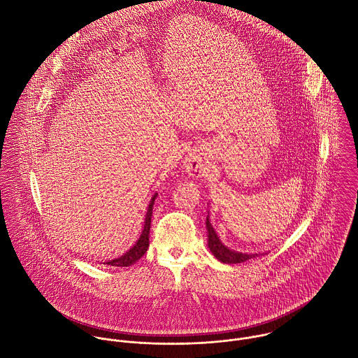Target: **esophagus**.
<instances>
[{
	"mask_svg": "<svg viewBox=\"0 0 358 358\" xmlns=\"http://www.w3.org/2000/svg\"><path fill=\"white\" fill-rule=\"evenodd\" d=\"M184 169L188 176L194 178H201L208 173V162L199 152H192L185 157Z\"/></svg>",
	"mask_w": 358,
	"mask_h": 358,
	"instance_id": "1",
	"label": "esophagus"
}]
</instances>
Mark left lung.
<instances>
[{"label": "left lung", "instance_id": "left-lung-1", "mask_svg": "<svg viewBox=\"0 0 358 358\" xmlns=\"http://www.w3.org/2000/svg\"><path fill=\"white\" fill-rule=\"evenodd\" d=\"M206 229H208V245L212 251V254L223 264H241L248 259H252L258 257L259 254H243L233 250H229L223 243L219 240L215 229L212 227L209 222V216L206 217Z\"/></svg>", "mask_w": 358, "mask_h": 358}]
</instances>
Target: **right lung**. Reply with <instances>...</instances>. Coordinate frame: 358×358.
<instances>
[{
    "label": "right lung",
    "instance_id": "1",
    "mask_svg": "<svg viewBox=\"0 0 358 358\" xmlns=\"http://www.w3.org/2000/svg\"><path fill=\"white\" fill-rule=\"evenodd\" d=\"M157 194L153 195L149 206H148V212H146V217H145V224H143V230H142V234L141 237L138 238V241L135 243V245L132 248H129V251H127L122 257L120 258H115V259H111L107 262V265L110 266H131L134 265L136 261H139L148 247H149V231H150V220H152V210H153V203H155V199H156Z\"/></svg>",
    "mask_w": 358,
    "mask_h": 358
}]
</instances>
